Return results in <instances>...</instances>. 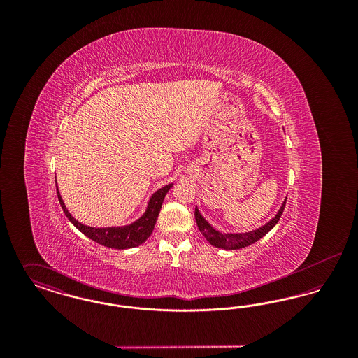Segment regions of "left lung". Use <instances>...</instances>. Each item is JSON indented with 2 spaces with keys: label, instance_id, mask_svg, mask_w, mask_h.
Returning a JSON list of instances; mask_svg holds the SVG:
<instances>
[{
  "label": "left lung",
  "instance_id": "obj_1",
  "mask_svg": "<svg viewBox=\"0 0 358 358\" xmlns=\"http://www.w3.org/2000/svg\"><path fill=\"white\" fill-rule=\"evenodd\" d=\"M285 205H286V200L283 201V204L279 208V210L276 212V215L270 222H266L264 225L256 228L254 231L241 232V234H224L222 231L216 229L201 215V212L199 210L197 206L194 210V217H196V222H197L200 232L209 241V244H212L213 247H217V248H222V250H240V248L254 244L259 238H262L266 234H268L276 225V222H279V219L285 210Z\"/></svg>",
  "mask_w": 358,
  "mask_h": 358
}]
</instances>
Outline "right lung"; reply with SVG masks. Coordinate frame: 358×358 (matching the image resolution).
Returning <instances> with one entry per match:
<instances>
[{
	"mask_svg": "<svg viewBox=\"0 0 358 358\" xmlns=\"http://www.w3.org/2000/svg\"><path fill=\"white\" fill-rule=\"evenodd\" d=\"M173 184H168L165 187L158 189L157 192H154L150 196L148 206L143 212V215L136 219V222H130L127 225H120V227H88L80 222H78L71 213H69L67 206L64 204L57 182H56V190H57V197L60 205L66 213V216L69 217V222H72L83 235L87 238L102 244L104 247L108 248H115V250H127V248H134L141 245L142 243H145L148 238L152 235L153 232L154 225L158 219L161 206L164 203V199L166 196V193L171 190Z\"/></svg>",
	"mask_w": 358,
	"mask_h": 358,
	"instance_id": "right-lung-1",
	"label": "right lung"
}]
</instances>
